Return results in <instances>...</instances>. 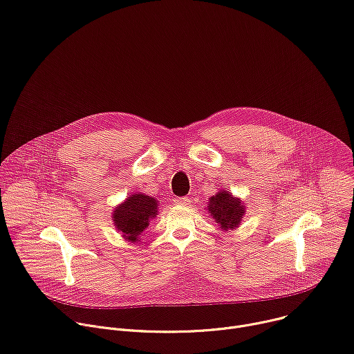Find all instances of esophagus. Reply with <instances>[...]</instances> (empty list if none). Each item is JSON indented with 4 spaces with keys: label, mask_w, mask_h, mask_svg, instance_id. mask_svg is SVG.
<instances>
[{
    "label": "esophagus",
    "mask_w": 354,
    "mask_h": 354,
    "mask_svg": "<svg viewBox=\"0 0 354 354\" xmlns=\"http://www.w3.org/2000/svg\"><path fill=\"white\" fill-rule=\"evenodd\" d=\"M174 203L178 205V206H187L189 205V198H175L174 199Z\"/></svg>",
    "instance_id": "34e87169"
}]
</instances>
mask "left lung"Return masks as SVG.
<instances>
[{
  "instance_id": "8db88e82",
  "label": "left lung",
  "mask_w": 354,
  "mask_h": 354,
  "mask_svg": "<svg viewBox=\"0 0 354 354\" xmlns=\"http://www.w3.org/2000/svg\"><path fill=\"white\" fill-rule=\"evenodd\" d=\"M206 210L217 223L220 232H233L240 227L244 218L245 203L240 198H236L232 192L221 189L209 199Z\"/></svg>"
}]
</instances>
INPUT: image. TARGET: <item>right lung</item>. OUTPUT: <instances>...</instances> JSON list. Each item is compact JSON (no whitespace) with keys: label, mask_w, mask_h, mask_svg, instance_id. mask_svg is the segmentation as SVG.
Here are the masks:
<instances>
[{"label":"right lung","mask_w":354,"mask_h":354,"mask_svg":"<svg viewBox=\"0 0 354 354\" xmlns=\"http://www.w3.org/2000/svg\"><path fill=\"white\" fill-rule=\"evenodd\" d=\"M158 206L159 202L153 196L137 192L114 207L111 218L124 240L138 243L149 226V221L156 217Z\"/></svg>","instance_id":"right-lung-1"}]
</instances>
